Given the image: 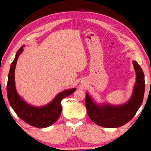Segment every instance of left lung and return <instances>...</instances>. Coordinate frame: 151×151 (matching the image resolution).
<instances>
[{
	"label": "left lung",
	"instance_id": "left-lung-1",
	"mask_svg": "<svg viewBox=\"0 0 151 151\" xmlns=\"http://www.w3.org/2000/svg\"><path fill=\"white\" fill-rule=\"evenodd\" d=\"M133 64L136 73V83L132 97L127 103L120 106H99L86 93L85 104L87 114L96 124L105 128L119 127L129 122L135 115L143 102L145 80L140 66L135 61H133Z\"/></svg>",
	"mask_w": 151,
	"mask_h": 151
}]
</instances>
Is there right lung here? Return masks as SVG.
<instances>
[{
	"instance_id": "obj_1",
	"label": "right lung",
	"mask_w": 151,
	"mask_h": 151,
	"mask_svg": "<svg viewBox=\"0 0 151 151\" xmlns=\"http://www.w3.org/2000/svg\"><path fill=\"white\" fill-rule=\"evenodd\" d=\"M22 47L23 46L20 47L17 51L15 58L10 67L7 85L8 100L18 116L24 122L36 128L48 127L55 123L61 114L62 106L60 102L62 100L73 93L76 89L73 88L60 93L52 102L42 107L31 106L24 102L16 91L14 79L16 63L18 56L23 51Z\"/></svg>"
}]
</instances>
